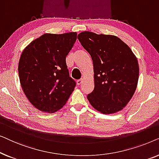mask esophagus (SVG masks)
<instances>
[{
  "mask_svg": "<svg viewBox=\"0 0 159 159\" xmlns=\"http://www.w3.org/2000/svg\"><path fill=\"white\" fill-rule=\"evenodd\" d=\"M82 79L78 80L77 81V85H80V84H82Z\"/></svg>",
  "mask_w": 159,
  "mask_h": 159,
  "instance_id": "1",
  "label": "esophagus"
}]
</instances>
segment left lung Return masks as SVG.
<instances>
[{"mask_svg":"<svg viewBox=\"0 0 159 159\" xmlns=\"http://www.w3.org/2000/svg\"><path fill=\"white\" fill-rule=\"evenodd\" d=\"M77 38L93 63L95 87L87 96L89 102L102 114L123 109L138 85L139 65L134 54L114 35L86 31Z\"/></svg>","mask_w":159,"mask_h":159,"instance_id":"1","label":"left lung"}]
</instances>
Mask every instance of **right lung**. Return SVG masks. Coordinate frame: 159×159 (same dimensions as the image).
<instances>
[{
  "instance_id": "obj_1",
  "label": "right lung",
  "mask_w": 159,
  "mask_h": 159,
  "mask_svg": "<svg viewBox=\"0 0 159 159\" xmlns=\"http://www.w3.org/2000/svg\"><path fill=\"white\" fill-rule=\"evenodd\" d=\"M77 34H44L30 43L21 53L18 66L21 86L32 105L41 111L59 110L75 88L66 57Z\"/></svg>"
}]
</instances>
